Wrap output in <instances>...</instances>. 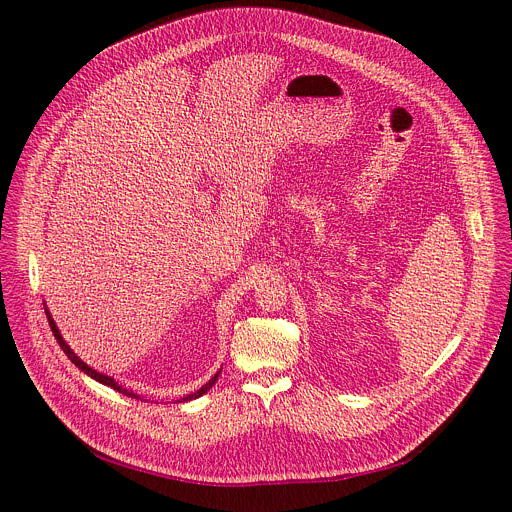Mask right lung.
I'll list each match as a JSON object with an SVG mask.
<instances>
[{
	"label": "right lung",
	"instance_id": "obj_1",
	"mask_svg": "<svg viewBox=\"0 0 512 512\" xmlns=\"http://www.w3.org/2000/svg\"><path fill=\"white\" fill-rule=\"evenodd\" d=\"M46 318H48V324H50V328H52V334H54V338L58 340V344H60V348L64 350V354H66V356H68V358H70L72 362H75V364H77V367H79V369H81L83 373H87V375H89L91 379H95V381H99V383H103V385H107V387H111V389H115V391H119V393L127 395V397H135V399H137V395H135V393H129V391L121 389V387H119V385H117V383H115V381H113L111 377H107V375H101V373H97L95 369H91V367H89V364H85V362H83V360H81V358H79V356H77L75 352H72V350H70V346H68V344H66V342L62 340V336H60V332H58V328H56V324H54L52 316L48 314V310H46ZM218 375H221V373H216V375H214V377H212V379H210V381H208V383H206V385H204L202 389H198L196 393H192V395L184 397L182 401H192V399H196V397L204 395L206 391H210V389H212V385L216 383Z\"/></svg>",
	"mask_w": 512,
	"mask_h": 512
}]
</instances>
